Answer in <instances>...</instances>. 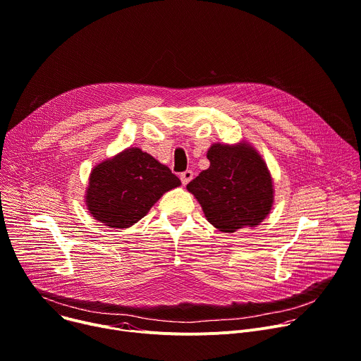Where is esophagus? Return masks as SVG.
I'll return each mask as SVG.
<instances>
[{"mask_svg":"<svg viewBox=\"0 0 361 361\" xmlns=\"http://www.w3.org/2000/svg\"><path fill=\"white\" fill-rule=\"evenodd\" d=\"M192 176H194V173L191 171V170H187V171H184V173H181L180 174V178H181V183L184 184V185H187L191 180H192Z\"/></svg>","mask_w":361,"mask_h":361,"instance_id":"obj_1","label":"esophagus"}]
</instances>
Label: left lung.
I'll return each instance as SVG.
<instances>
[{"mask_svg":"<svg viewBox=\"0 0 361 361\" xmlns=\"http://www.w3.org/2000/svg\"><path fill=\"white\" fill-rule=\"evenodd\" d=\"M207 159L210 167L187 184L207 221L223 233L264 221L274 202V185L260 152L247 141L214 142Z\"/></svg>","mask_w":361,"mask_h":361,"instance_id":"1","label":"left lung"}]
</instances>
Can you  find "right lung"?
Instances as JSON below:
<instances>
[{"instance_id": "add662e5", "label": "right lung", "mask_w": 361, "mask_h": 361, "mask_svg": "<svg viewBox=\"0 0 361 361\" xmlns=\"http://www.w3.org/2000/svg\"><path fill=\"white\" fill-rule=\"evenodd\" d=\"M181 185L171 170L138 147L98 163L85 190L88 213L110 228L140 221L164 192Z\"/></svg>"}]
</instances>
